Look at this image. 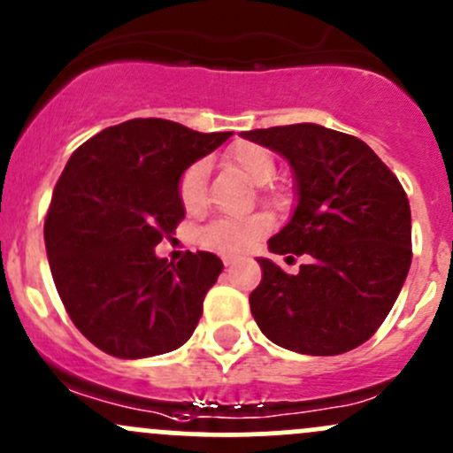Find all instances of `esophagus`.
Wrapping results in <instances>:
<instances>
[{"instance_id": "esophagus-1", "label": "esophagus", "mask_w": 453, "mask_h": 453, "mask_svg": "<svg viewBox=\"0 0 453 453\" xmlns=\"http://www.w3.org/2000/svg\"><path fill=\"white\" fill-rule=\"evenodd\" d=\"M235 261H237V257H233V255H222V264H225V265L235 264Z\"/></svg>"}]
</instances>
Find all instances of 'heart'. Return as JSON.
Instances as JSON below:
<instances>
[{"instance_id": "heart-1", "label": "heart", "mask_w": 453, "mask_h": 453, "mask_svg": "<svg viewBox=\"0 0 453 453\" xmlns=\"http://www.w3.org/2000/svg\"><path fill=\"white\" fill-rule=\"evenodd\" d=\"M228 165L235 167L246 180L253 185H265L273 180L277 163L265 148L255 143H240L226 155ZM179 198L185 211H198L204 203V165L194 163L183 172L179 180ZM270 231V218L264 213H253L246 218H218L200 228L198 242L207 249L233 255L250 249L261 235Z\"/></svg>"}]
</instances>
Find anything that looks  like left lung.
<instances>
[{
    "mask_svg": "<svg viewBox=\"0 0 453 453\" xmlns=\"http://www.w3.org/2000/svg\"><path fill=\"white\" fill-rule=\"evenodd\" d=\"M290 161L298 204L268 249L307 264L288 274L259 257L250 311L268 340L305 356L366 342L393 310L412 261V218L399 179L353 134L319 124L246 130Z\"/></svg>",
    "mask_w": 453,
    "mask_h": 453,
    "instance_id": "obj_1",
    "label": "left lung"
}]
</instances>
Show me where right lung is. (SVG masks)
<instances>
[{"mask_svg": "<svg viewBox=\"0 0 453 453\" xmlns=\"http://www.w3.org/2000/svg\"><path fill=\"white\" fill-rule=\"evenodd\" d=\"M228 137L139 118L69 157L45 216V249L69 319L109 356H161L192 338L222 261L188 250L172 264L155 246L185 218L183 172Z\"/></svg>", "mask_w": 453, "mask_h": 453, "instance_id": "1", "label": "right lung"}]
</instances>
